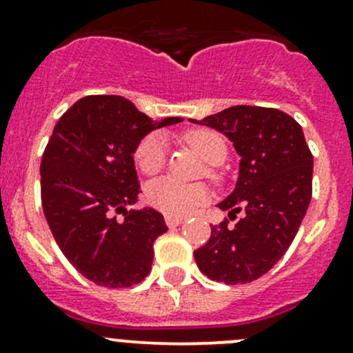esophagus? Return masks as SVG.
I'll list each match as a JSON object with an SVG mask.
<instances>
[{"label": "esophagus", "mask_w": 353, "mask_h": 353, "mask_svg": "<svg viewBox=\"0 0 353 353\" xmlns=\"http://www.w3.org/2000/svg\"><path fill=\"white\" fill-rule=\"evenodd\" d=\"M183 218L179 216H165V225L169 226V228H174V226H179L181 223H183Z\"/></svg>", "instance_id": "34e87169"}]
</instances>
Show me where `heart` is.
<instances>
[{
  "label": "heart",
  "instance_id": "obj_1",
  "mask_svg": "<svg viewBox=\"0 0 353 353\" xmlns=\"http://www.w3.org/2000/svg\"><path fill=\"white\" fill-rule=\"evenodd\" d=\"M184 140L208 162L218 165L226 159V143L220 133L208 128L191 130L184 135ZM167 161L165 139L159 133L147 135L135 150V162L143 174H157L164 169ZM211 177L216 172L211 170ZM148 205L162 211L167 216H186L198 206L205 205L210 199V191L205 184H188L174 179L161 177L147 186L145 191Z\"/></svg>",
  "mask_w": 353,
  "mask_h": 353
}]
</instances>
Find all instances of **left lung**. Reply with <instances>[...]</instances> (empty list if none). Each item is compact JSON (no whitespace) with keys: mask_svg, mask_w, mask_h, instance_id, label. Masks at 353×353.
Returning <instances> with one entry per match:
<instances>
[{"mask_svg":"<svg viewBox=\"0 0 353 353\" xmlns=\"http://www.w3.org/2000/svg\"><path fill=\"white\" fill-rule=\"evenodd\" d=\"M192 123L206 125L233 142L240 155L236 186L218 208L230 220L211 226L196 264L210 279L247 284L264 276L294 240L313 192V155L301 125L284 111L230 106Z\"/></svg>","mask_w":353,"mask_h":353,"instance_id":"obj_1","label":"left lung"}]
</instances>
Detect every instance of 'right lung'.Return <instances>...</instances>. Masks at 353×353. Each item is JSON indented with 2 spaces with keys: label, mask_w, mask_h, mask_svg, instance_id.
<instances>
[{
  "label": "right lung",
  "mask_w": 353,
  "mask_h": 353,
  "mask_svg": "<svg viewBox=\"0 0 353 353\" xmlns=\"http://www.w3.org/2000/svg\"><path fill=\"white\" fill-rule=\"evenodd\" d=\"M181 121H154L121 96L98 94L74 103L54 127L40 164L43 214L62 254L94 284L130 288L150 272L167 225L154 208L127 210L140 192L133 154L152 130Z\"/></svg>",
  "instance_id": "right-lung-1"
}]
</instances>
